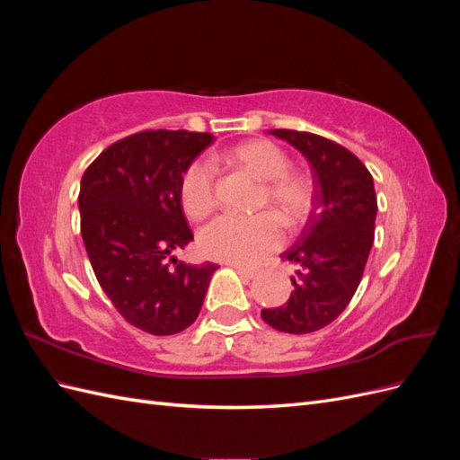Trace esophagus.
Segmentation results:
<instances>
[{
    "label": "esophagus",
    "mask_w": 460,
    "mask_h": 460,
    "mask_svg": "<svg viewBox=\"0 0 460 460\" xmlns=\"http://www.w3.org/2000/svg\"><path fill=\"white\" fill-rule=\"evenodd\" d=\"M234 270L238 272L242 278H245V280H252V278L257 276V270L255 269H247V267H242V264H232Z\"/></svg>",
    "instance_id": "34e87169"
}]
</instances>
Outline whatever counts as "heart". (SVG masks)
I'll list each match as a JSON object with an SVG mask.
<instances>
[{
    "instance_id": "1",
    "label": "heart",
    "mask_w": 460,
    "mask_h": 460,
    "mask_svg": "<svg viewBox=\"0 0 460 460\" xmlns=\"http://www.w3.org/2000/svg\"><path fill=\"white\" fill-rule=\"evenodd\" d=\"M225 159L264 182L262 203L272 205L288 225H297L311 211L313 191L305 178L289 174L286 153L269 140H252L232 147ZM180 201L186 215L203 218L215 207V169L211 161L190 163L180 180ZM284 230L272 213L255 217L220 215L199 232L203 255L232 264H253L280 247Z\"/></svg>"
}]
</instances>
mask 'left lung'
I'll return each instance as SVG.
<instances>
[{
	"instance_id": "8db88e82",
	"label": "left lung",
	"mask_w": 460,
	"mask_h": 460,
	"mask_svg": "<svg viewBox=\"0 0 460 460\" xmlns=\"http://www.w3.org/2000/svg\"><path fill=\"white\" fill-rule=\"evenodd\" d=\"M294 146L313 169V208L303 232L284 259L297 262L289 299L261 316L288 333H311L328 326L349 305L374 243L378 213L374 180L351 151L323 136L269 130Z\"/></svg>"
}]
</instances>
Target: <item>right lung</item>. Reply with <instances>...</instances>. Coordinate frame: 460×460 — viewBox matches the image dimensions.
<instances>
[{
  "mask_svg": "<svg viewBox=\"0 0 460 460\" xmlns=\"http://www.w3.org/2000/svg\"><path fill=\"white\" fill-rule=\"evenodd\" d=\"M213 140L188 130L137 132L109 146L80 180V232L97 282L127 323L153 336L193 324L218 269L172 255L193 240L180 180Z\"/></svg>",
  "mask_w": 460,
  "mask_h": 460,
  "instance_id": "1",
  "label": "right lung"
}]
</instances>
